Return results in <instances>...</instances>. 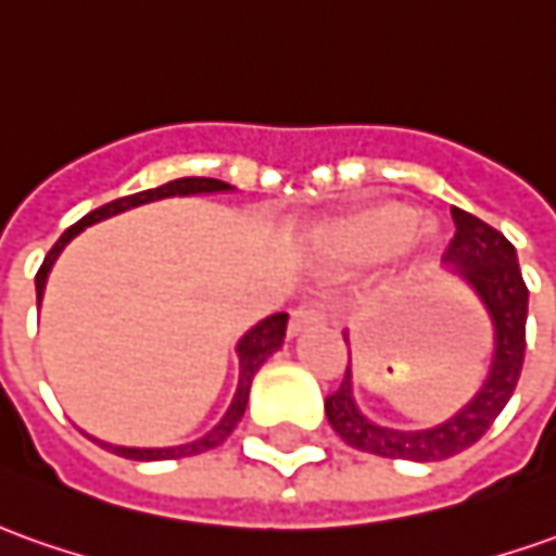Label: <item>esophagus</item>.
<instances>
[{
	"instance_id": "esophagus-1",
	"label": "esophagus",
	"mask_w": 556,
	"mask_h": 556,
	"mask_svg": "<svg viewBox=\"0 0 556 556\" xmlns=\"http://www.w3.org/2000/svg\"><path fill=\"white\" fill-rule=\"evenodd\" d=\"M324 320H327V315H324L320 308H296V312H293V320H290V332L300 336L302 329L320 327Z\"/></svg>"
}]
</instances>
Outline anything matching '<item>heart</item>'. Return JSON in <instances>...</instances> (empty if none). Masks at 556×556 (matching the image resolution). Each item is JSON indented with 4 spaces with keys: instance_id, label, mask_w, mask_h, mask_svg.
<instances>
[{
    "instance_id": "b5f03b06",
    "label": "heart",
    "mask_w": 556,
    "mask_h": 556,
    "mask_svg": "<svg viewBox=\"0 0 556 556\" xmlns=\"http://www.w3.org/2000/svg\"><path fill=\"white\" fill-rule=\"evenodd\" d=\"M412 205L378 199L317 224L315 244L332 269H369L400 248H415V266L427 263V227Z\"/></svg>"
}]
</instances>
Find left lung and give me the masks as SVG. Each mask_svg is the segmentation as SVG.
<instances>
[{
    "mask_svg": "<svg viewBox=\"0 0 556 556\" xmlns=\"http://www.w3.org/2000/svg\"><path fill=\"white\" fill-rule=\"evenodd\" d=\"M451 217L457 232L447 244L445 260H451L454 271L476 290L493 320V363H490L488 381L469 400V405H463L445 424L432 430H390L369 420L357 408L351 388L354 384L351 366H348L342 384L336 393H329L324 408H327L329 427L342 435L344 445L357 447L363 454L415 463L447 460L476 445L518 388L523 351H527L530 290L523 285L515 244L476 214L451 208Z\"/></svg>",
    "mask_w": 556,
    "mask_h": 556,
    "instance_id": "1",
    "label": "left lung"
}]
</instances>
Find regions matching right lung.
Masks as SVG:
<instances>
[{"label":"right lung","instance_id":"obj_1","mask_svg":"<svg viewBox=\"0 0 556 556\" xmlns=\"http://www.w3.org/2000/svg\"><path fill=\"white\" fill-rule=\"evenodd\" d=\"M232 190L227 181H217V178H178V181H168L163 187H154V190H141V193H132V197L124 199H114L109 205H102V208H96V212L84 214L75 227H68L56 244H53L48 256H45V263H41V269L36 275V296L41 302L45 296V281H48V271L56 263V256L60 251L66 248L68 241L78 236L84 227H93L99 220H105V217H114V214L129 212V208H136V205H144V202H154V199H166V197H197V193H227ZM285 332H287V315H271L266 320H260L256 327H251L244 336L239 339V388H236V396L229 402L227 415L220 417V424L208 430L202 439L197 442H187V445H175V447H124V445H109V442H99L93 439L96 445H102L111 454H117V457H126V460H181V457H193V454H202V451H212L220 442H227V435L236 430V424L244 415V408H248V393H251V381H254L256 369L266 363V357H271L281 344H285Z\"/></svg>","mask_w":556,"mask_h":556}]
</instances>
